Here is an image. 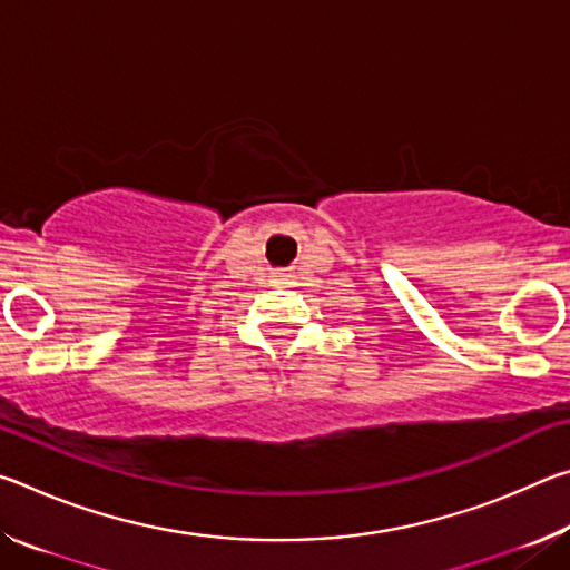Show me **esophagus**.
<instances>
[{"label": "esophagus", "instance_id": "esophagus-1", "mask_svg": "<svg viewBox=\"0 0 570 570\" xmlns=\"http://www.w3.org/2000/svg\"><path fill=\"white\" fill-rule=\"evenodd\" d=\"M272 284L274 286H288V284H292V274L276 272V274H272Z\"/></svg>", "mask_w": 570, "mask_h": 570}]
</instances>
